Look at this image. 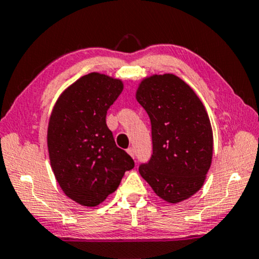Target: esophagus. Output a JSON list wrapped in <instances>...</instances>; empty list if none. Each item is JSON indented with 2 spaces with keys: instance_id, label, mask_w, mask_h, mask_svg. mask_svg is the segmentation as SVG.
Wrapping results in <instances>:
<instances>
[{
  "instance_id": "1",
  "label": "esophagus",
  "mask_w": 259,
  "mask_h": 259,
  "mask_svg": "<svg viewBox=\"0 0 259 259\" xmlns=\"http://www.w3.org/2000/svg\"><path fill=\"white\" fill-rule=\"evenodd\" d=\"M127 154H129L130 155V156H132V157H135V149H134V148L133 147H130V148H127Z\"/></svg>"
}]
</instances>
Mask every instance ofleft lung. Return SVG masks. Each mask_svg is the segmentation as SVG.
<instances>
[{
  "label": "left lung",
  "mask_w": 259,
  "mask_h": 259,
  "mask_svg": "<svg viewBox=\"0 0 259 259\" xmlns=\"http://www.w3.org/2000/svg\"><path fill=\"white\" fill-rule=\"evenodd\" d=\"M136 99L149 116L153 137V155L140 165L141 177L164 201L191 198L212 163L213 132L204 104L171 73L143 78Z\"/></svg>",
  "instance_id": "left-lung-1"
}]
</instances>
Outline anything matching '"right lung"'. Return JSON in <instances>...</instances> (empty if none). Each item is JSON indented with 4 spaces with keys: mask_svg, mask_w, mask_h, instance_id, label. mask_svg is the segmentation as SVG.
<instances>
[{
    "mask_svg": "<svg viewBox=\"0 0 259 259\" xmlns=\"http://www.w3.org/2000/svg\"><path fill=\"white\" fill-rule=\"evenodd\" d=\"M123 81L92 72L65 89L51 112L47 148L54 177L68 198L95 207L118 188L134 160L116 146L106 112Z\"/></svg>",
    "mask_w": 259,
    "mask_h": 259,
    "instance_id": "obj_1",
    "label": "right lung"
}]
</instances>
